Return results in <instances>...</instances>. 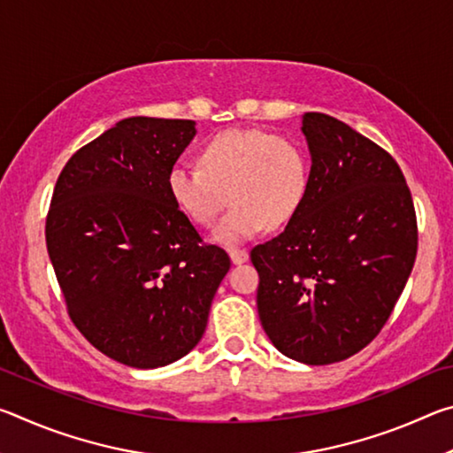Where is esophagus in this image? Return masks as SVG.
<instances>
[{
  "label": "esophagus",
  "instance_id": "34e87169",
  "mask_svg": "<svg viewBox=\"0 0 453 453\" xmlns=\"http://www.w3.org/2000/svg\"><path fill=\"white\" fill-rule=\"evenodd\" d=\"M229 257H232V264L242 265L250 259V254L245 250H229Z\"/></svg>",
  "mask_w": 453,
  "mask_h": 453
}]
</instances>
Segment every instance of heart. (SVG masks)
I'll return each mask as SVG.
<instances>
[{"mask_svg":"<svg viewBox=\"0 0 453 453\" xmlns=\"http://www.w3.org/2000/svg\"><path fill=\"white\" fill-rule=\"evenodd\" d=\"M199 164L172 165L167 191L197 226L213 224L227 199L234 202L213 232L221 243L251 240L267 226H288L308 196L310 170L302 150L262 129H227L213 135L202 148Z\"/></svg>","mask_w":453,"mask_h":453,"instance_id":"heart-1","label":"heart"}]
</instances>
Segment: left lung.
Masks as SVG:
<instances>
[{
    "mask_svg": "<svg viewBox=\"0 0 453 453\" xmlns=\"http://www.w3.org/2000/svg\"><path fill=\"white\" fill-rule=\"evenodd\" d=\"M311 170L297 216L251 250L257 313L283 356L308 365L364 349L392 313L418 251L395 159L343 121L303 113Z\"/></svg>",
    "mask_w": 453,
    "mask_h": 453,
    "instance_id": "obj_1",
    "label": "left lung"
}]
</instances>
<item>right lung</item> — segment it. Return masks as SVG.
Here are the masks:
<instances>
[{
	"label": "right lung",
	"mask_w": 453,
	"mask_h": 453,
	"mask_svg": "<svg viewBox=\"0 0 453 453\" xmlns=\"http://www.w3.org/2000/svg\"><path fill=\"white\" fill-rule=\"evenodd\" d=\"M196 121L127 118L75 151L53 189L45 242L67 311L91 346L153 370L189 354L229 272L167 191Z\"/></svg>",
	"instance_id": "1"
}]
</instances>
